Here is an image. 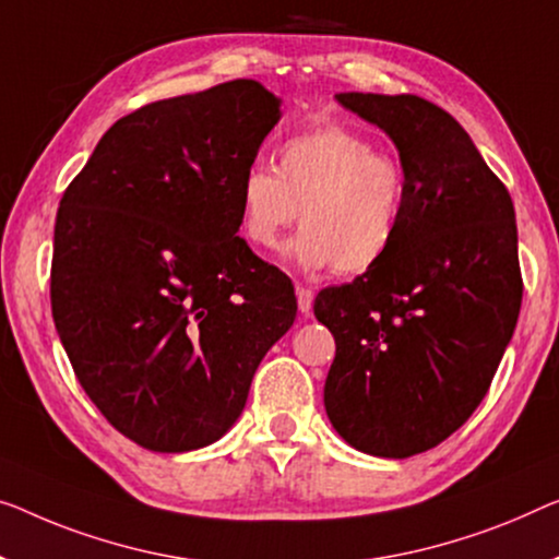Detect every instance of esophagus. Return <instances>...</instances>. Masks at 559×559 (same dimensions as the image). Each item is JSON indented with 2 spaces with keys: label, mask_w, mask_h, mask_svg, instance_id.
Returning <instances> with one entry per match:
<instances>
[{
  "label": "esophagus",
  "mask_w": 559,
  "mask_h": 559,
  "mask_svg": "<svg viewBox=\"0 0 559 559\" xmlns=\"http://www.w3.org/2000/svg\"><path fill=\"white\" fill-rule=\"evenodd\" d=\"M296 298H298V311L308 316L313 311V290L306 286H296Z\"/></svg>",
  "instance_id": "esophagus-1"
}]
</instances>
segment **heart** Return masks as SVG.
Instances as JSON below:
<instances>
[{
	"label": "heart",
	"mask_w": 559,
	"mask_h": 559,
	"mask_svg": "<svg viewBox=\"0 0 559 559\" xmlns=\"http://www.w3.org/2000/svg\"><path fill=\"white\" fill-rule=\"evenodd\" d=\"M240 236L271 251L296 218L283 258L301 271H371L394 248L404 221L406 173L359 132L323 124L278 147L276 170L253 165L238 180ZM302 213L298 214L297 211Z\"/></svg>",
	"instance_id": "heart-1"
}]
</instances>
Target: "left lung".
Returning <instances> with one entry per match:
<instances>
[{
  "label": "left lung",
  "instance_id": "8db88e82",
  "mask_svg": "<svg viewBox=\"0 0 559 559\" xmlns=\"http://www.w3.org/2000/svg\"><path fill=\"white\" fill-rule=\"evenodd\" d=\"M336 99L396 145L406 205L384 261L316 296L336 341L323 404L354 449L406 460L469 419L518 326L514 205L462 124L429 99Z\"/></svg>",
  "mask_w": 559,
  "mask_h": 559
}]
</instances>
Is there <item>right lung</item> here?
Masks as SVG:
<instances>
[{
  "instance_id": "add662e5",
  "label": "right lung",
  "mask_w": 559,
  "mask_h": 559,
  "mask_svg": "<svg viewBox=\"0 0 559 559\" xmlns=\"http://www.w3.org/2000/svg\"><path fill=\"white\" fill-rule=\"evenodd\" d=\"M281 99L233 80L124 115L60 200L49 296L78 381L150 452L218 441L294 326L296 296L243 238L238 180Z\"/></svg>"
}]
</instances>
